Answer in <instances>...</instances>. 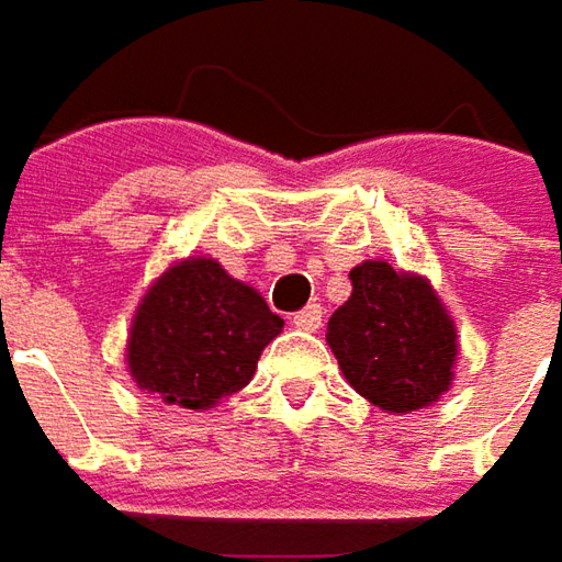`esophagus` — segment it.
<instances>
[{
	"label": "esophagus",
	"mask_w": 562,
	"mask_h": 562,
	"mask_svg": "<svg viewBox=\"0 0 562 562\" xmlns=\"http://www.w3.org/2000/svg\"><path fill=\"white\" fill-rule=\"evenodd\" d=\"M321 321H324V311L321 305H307L302 307L295 317H292V324L299 329H307V333H314V329H321Z\"/></svg>",
	"instance_id": "34e87169"
}]
</instances>
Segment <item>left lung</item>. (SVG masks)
Listing matches in <instances>:
<instances>
[{
    "label": "left lung",
    "instance_id": "1",
    "mask_svg": "<svg viewBox=\"0 0 562 562\" xmlns=\"http://www.w3.org/2000/svg\"><path fill=\"white\" fill-rule=\"evenodd\" d=\"M352 295L333 311L327 346L358 396L390 415L434 405L456 380L459 336L422 273L386 260L352 267Z\"/></svg>",
    "mask_w": 562,
    "mask_h": 562
}]
</instances>
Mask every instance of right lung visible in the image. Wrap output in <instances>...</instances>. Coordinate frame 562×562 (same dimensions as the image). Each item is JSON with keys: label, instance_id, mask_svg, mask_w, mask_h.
I'll list each match as a JSON object with an SVG mask.
<instances>
[{"label": "right lung", "instance_id": "add662e5", "mask_svg": "<svg viewBox=\"0 0 562 562\" xmlns=\"http://www.w3.org/2000/svg\"><path fill=\"white\" fill-rule=\"evenodd\" d=\"M282 317L248 282L204 255L176 260L137 302L125 361L137 390L207 412L255 378Z\"/></svg>", "mask_w": 562, "mask_h": 562}]
</instances>
